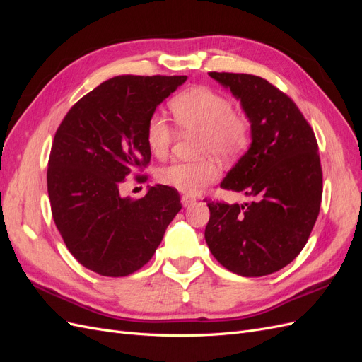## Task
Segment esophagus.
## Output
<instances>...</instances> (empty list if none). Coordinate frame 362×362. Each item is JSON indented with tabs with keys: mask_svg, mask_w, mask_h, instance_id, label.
<instances>
[{
	"mask_svg": "<svg viewBox=\"0 0 362 362\" xmlns=\"http://www.w3.org/2000/svg\"><path fill=\"white\" fill-rule=\"evenodd\" d=\"M194 202H196V199L192 198V196H189V194L181 196V204H182V206H189V205H192V204H194Z\"/></svg>",
	"mask_w": 362,
	"mask_h": 362,
	"instance_id": "esophagus-1",
	"label": "esophagus"
}]
</instances>
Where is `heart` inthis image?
Masks as SVG:
<instances>
[{
  "label": "heart",
  "mask_w": 362,
  "mask_h": 362,
  "mask_svg": "<svg viewBox=\"0 0 362 362\" xmlns=\"http://www.w3.org/2000/svg\"><path fill=\"white\" fill-rule=\"evenodd\" d=\"M172 115L185 133L199 134L198 154L208 156L199 161H175L160 169L163 184L187 194H198L218 178V166L210 156L234 158L247 148L249 122L234 113L233 103L208 87H192L173 98ZM146 145L152 154L161 157L169 151L173 133L161 115H151L145 131Z\"/></svg>",
  "instance_id": "obj_1"
}]
</instances>
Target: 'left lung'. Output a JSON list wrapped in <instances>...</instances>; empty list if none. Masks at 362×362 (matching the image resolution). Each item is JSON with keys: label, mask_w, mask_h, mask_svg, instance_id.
I'll return each instance as SVG.
<instances>
[{"label": "left lung", "mask_w": 362, "mask_h": 362, "mask_svg": "<svg viewBox=\"0 0 362 362\" xmlns=\"http://www.w3.org/2000/svg\"><path fill=\"white\" fill-rule=\"evenodd\" d=\"M208 75L240 100L252 134L250 148L221 187L254 201L208 204L205 242L213 257L237 275H270L300 254L319 216V146L298 105L267 80L249 74Z\"/></svg>", "instance_id": "left-lung-1"}]
</instances>
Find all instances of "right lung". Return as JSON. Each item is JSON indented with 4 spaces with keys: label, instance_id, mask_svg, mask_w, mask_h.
<instances>
[{
    "label": "right lung",
    "instance_id": "add662e5",
    "mask_svg": "<svg viewBox=\"0 0 362 362\" xmlns=\"http://www.w3.org/2000/svg\"><path fill=\"white\" fill-rule=\"evenodd\" d=\"M185 80L115 76L84 95L54 136L47 173L52 218L74 258L98 275L120 278L144 267L181 210L168 185L140 199L122 198L119 185L151 161L148 119Z\"/></svg>",
    "mask_w": 362,
    "mask_h": 362
}]
</instances>
